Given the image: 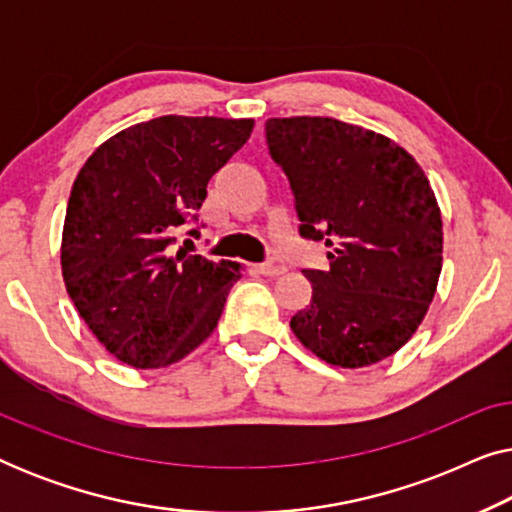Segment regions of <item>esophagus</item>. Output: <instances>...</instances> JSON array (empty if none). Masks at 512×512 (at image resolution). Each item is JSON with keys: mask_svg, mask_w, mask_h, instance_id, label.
Segmentation results:
<instances>
[{"mask_svg": "<svg viewBox=\"0 0 512 512\" xmlns=\"http://www.w3.org/2000/svg\"><path fill=\"white\" fill-rule=\"evenodd\" d=\"M256 270L265 277H279V275H284V272H286V265L282 261H268V263L256 265Z\"/></svg>", "mask_w": 512, "mask_h": 512, "instance_id": "obj_1", "label": "esophagus"}]
</instances>
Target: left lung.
Listing matches in <instances>:
<instances>
[{"instance_id":"1","label":"left lung","mask_w":512,"mask_h":512,"mask_svg":"<svg viewBox=\"0 0 512 512\" xmlns=\"http://www.w3.org/2000/svg\"><path fill=\"white\" fill-rule=\"evenodd\" d=\"M265 132L300 235L331 249L326 270H303L312 300L291 331L338 368L396 354L424 321L443 268V219L424 170L394 139L338 118H268Z\"/></svg>"}]
</instances>
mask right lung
<instances>
[{
  "mask_svg": "<svg viewBox=\"0 0 512 512\" xmlns=\"http://www.w3.org/2000/svg\"><path fill=\"white\" fill-rule=\"evenodd\" d=\"M251 130L254 118L160 116L116 132L76 174L62 226V279L118 361L139 370L172 366L214 333L242 263L172 254L170 244Z\"/></svg>",
  "mask_w": 512,
  "mask_h": 512,
  "instance_id": "1",
  "label": "right lung"
}]
</instances>
